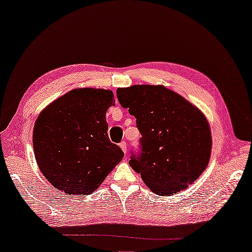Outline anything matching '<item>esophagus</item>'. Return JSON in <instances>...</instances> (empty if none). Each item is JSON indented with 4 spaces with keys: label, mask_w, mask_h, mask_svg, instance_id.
<instances>
[{
    "label": "esophagus",
    "mask_w": 252,
    "mask_h": 252,
    "mask_svg": "<svg viewBox=\"0 0 252 252\" xmlns=\"http://www.w3.org/2000/svg\"><path fill=\"white\" fill-rule=\"evenodd\" d=\"M119 146H121V148L123 150V152H124V154H127V145H126V143L125 142H122L121 144H119Z\"/></svg>",
    "instance_id": "esophagus-1"
}]
</instances>
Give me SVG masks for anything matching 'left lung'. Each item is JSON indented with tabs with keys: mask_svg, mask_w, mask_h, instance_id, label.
Returning a JSON list of instances; mask_svg holds the SVG:
<instances>
[{
	"mask_svg": "<svg viewBox=\"0 0 252 252\" xmlns=\"http://www.w3.org/2000/svg\"><path fill=\"white\" fill-rule=\"evenodd\" d=\"M117 98L136 118L141 151L129 165L148 189L171 195L195 182L211 155V130L204 115L164 86L118 88Z\"/></svg>",
	"mask_w": 252,
	"mask_h": 252,
	"instance_id": "obj_1",
	"label": "left lung"
}]
</instances>
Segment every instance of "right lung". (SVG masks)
Here are the masks:
<instances>
[{
    "label": "right lung",
    "mask_w": 252,
    "mask_h": 252,
    "mask_svg": "<svg viewBox=\"0 0 252 252\" xmlns=\"http://www.w3.org/2000/svg\"><path fill=\"white\" fill-rule=\"evenodd\" d=\"M110 90H70L41 111L33 128L40 171L57 191L87 195L121 162V147L109 141L106 111Z\"/></svg>",
    "instance_id": "add662e5"
}]
</instances>
